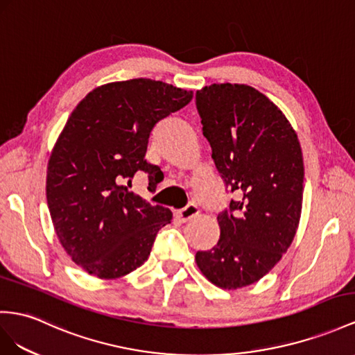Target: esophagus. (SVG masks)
Here are the masks:
<instances>
[{"label": "esophagus", "instance_id": "34e87169", "mask_svg": "<svg viewBox=\"0 0 355 355\" xmlns=\"http://www.w3.org/2000/svg\"><path fill=\"white\" fill-rule=\"evenodd\" d=\"M199 214V208L198 205L195 204H189L186 208H183V210H180L175 213V217L180 220V222H187L190 219H193V217H196Z\"/></svg>", "mask_w": 355, "mask_h": 355}]
</instances>
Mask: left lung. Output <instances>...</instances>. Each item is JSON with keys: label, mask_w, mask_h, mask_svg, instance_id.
Here are the masks:
<instances>
[{"label": "left lung", "mask_w": 355, "mask_h": 355, "mask_svg": "<svg viewBox=\"0 0 355 355\" xmlns=\"http://www.w3.org/2000/svg\"><path fill=\"white\" fill-rule=\"evenodd\" d=\"M196 107L216 168L237 199L217 216L219 241L195 261L213 285L239 289L264 277L295 237L303 153L285 114L250 85H207L196 91Z\"/></svg>", "instance_id": "1"}]
</instances>
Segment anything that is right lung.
Listing matches in <instances>:
<instances>
[{"label":"right lung","mask_w":355,"mask_h":355,"mask_svg":"<svg viewBox=\"0 0 355 355\" xmlns=\"http://www.w3.org/2000/svg\"><path fill=\"white\" fill-rule=\"evenodd\" d=\"M192 97L193 91L162 80H120L89 91L69 116L48 162L46 199L61 246L88 275H129L171 223L169 208L145 202L126 187L138 171L147 172L150 186L163 178L144 159L150 133Z\"/></svg>","instance_id":"obj_1"}]
</instances>
